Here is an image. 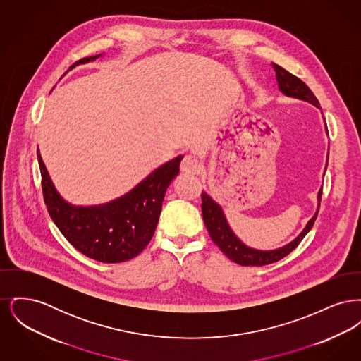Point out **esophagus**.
<instances>
[{"label": "esophagus", "instance_id": "obj_1", "mask_svg": "<svg viewBox=\"0 0 361 361\" xmlns=\"http://www.w3.org/2000/svg\"><path fill=\"white\" fill-rule=\"evenodd\" d=\"M181 171L189 174H197L202 171V164L193 155H185L181 161Z\"/></svg>", "mask_w": 361, "mask_h": 361}]
</instances>
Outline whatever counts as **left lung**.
I'll use <instances>...</instances> for the list:
<instances>
[{"mask_svg":"<svg viewBox=\"0 0 361 361\" xmlns=\"http://www.w3.org/2000/svg\"><path fill=\"white\" fill-rule=\"evenodd\" d=\"M272 66L275 69L276 80H277L279 87L286 96L309 102L319 108V103H318L317 97L310 90L309 86L306 85L300 78H298L296 75H293L290 71L283 69L281 66H279L276 63H272ZM321 197H322V189L318 192V203H321ZM318 209H319V204H318ZM202 214H203V219H204V224H206L211 240H214V243L221 249V252H224V256H227L231 261L240 264L242 267H249V265L262 267V265L272 264V262H276V261L288 256L292 250L300 243V240L306 237V234L311 230L312 224L317 219V215H318V214H315L310 219L305 230L288 245H286L280 249H276V250L262 252V250L247 247L245 243H242L237 238V235L233 233V230L230 228V226L224 218L222 208L219 204H216L207 195L206 192L202 193Z\"/></svg>","mask_w":361,"mask_h":361,"instance_id":"8db88e82","label":"left lung"}]
</instances>
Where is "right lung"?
I'll use <instances>...</instances> for the list:
<instances>
[{
	"mask_svg": "<svg viewBox=\"0 0 361 361\" xmlns=\"http://www.w3.org/2000/svg\"><path fill=\"white\" fill-rule=\"evenodd\" d=\"M99 56L82 58L70 69ZM37 159L44 203L59 231L86 257L115 264L137 257L153 238L165 192L180 172L183 155L155 169L124 196L96 207H74L65 202L54 188L39 150Z\"/></svg>",
	"mask_w": 361,
	"mask_h": 361,
	"instance_id": "obj_1",
	"label": "right lung"
}]
</instances>
